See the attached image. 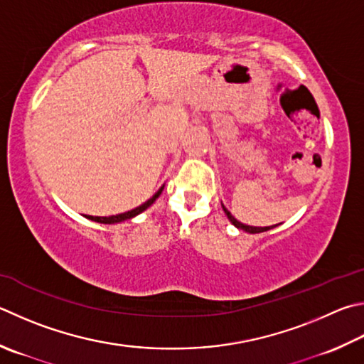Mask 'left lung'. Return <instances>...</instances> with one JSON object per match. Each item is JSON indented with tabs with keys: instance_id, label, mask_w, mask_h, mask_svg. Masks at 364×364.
I'll return each instance as SVG.
<instances>
[{
	"instance_id": "1",
	"label": "left lung",
	"mask_w": 364,
	"mask_h": 364,
	"mask_svg": "<svg viewBox=\"0 0 364 364\" xmlns=\"http://www.w3.org/2000/svg\"><path fill=\"white\" fill-rule=\"evenodd\" d=\"M221 207H223V210H224V213H226V216L229 218V221L232 223L237 229H240V230H245V232H248V234H259V232H266V230H270V229H274V228L279 226V224H274V226H266V228L248 226V224H243V223H240L239 220H235V218H234L232 215H230V211H229L226 207H224L223 203H221Z\"/></svg>"
}]
</instances>
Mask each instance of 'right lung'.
<instances>
[{
    "label": "right lung",
    "instance_id": "obj_1",
    "mask_svg": "<svg viewBox=\"0 0 364 364\" xmlns=\"http://www.w3.org/2000/svg\"><path fill=\"white\" fill-rule=\"evenodd\" d=\"M164 186L165 184H162V186L159 188V191H157V193L151 197V199H148L146 202L144 203H141L140 207H136V208H134V210H130V211H125V213H121V215H113V216H90V215H85V218H87V220H90V221H95V223H102V224H116V223H122V221H127V220H132V218H135L136 215H140V213H143L144 210L146 208H149L151 205H153L154 202H156V199L157 197H159L161 194H162V191H164Z\"/></svg>",
    "mask_w": 364,
    "mask_h": 364
}]
</instances>
